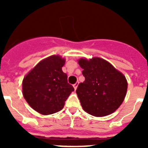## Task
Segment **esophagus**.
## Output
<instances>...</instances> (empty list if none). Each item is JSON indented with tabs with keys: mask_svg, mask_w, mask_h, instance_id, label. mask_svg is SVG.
<instances>
[{
	"mask_svg": "<svg viewBox=\"0 0 148 148\" xmlns=\"http://www.w3.org/2000/svg\"><path fill=\"white\" fill-rule=\"evenodd\" d=\"M78 82H77L76 83L73 84V87H74V89H75V90H76L77 87H78Z\"/></svg>",
	"mask_w": 148,
	"mask_h": 148,
	"instance_id": "1",
	"label": "esophagus"
}]
</instances>
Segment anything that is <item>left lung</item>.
I'll return each instance as SVG.
<instances>
[{
	"mask_svg": "<svg viewBox=\"0 0 148 148\" xmlns=\"http://www.w3.org/2000/svg\"><path fill=\"white\" fill-rule=\"evenodd\" d=\"M78 64L85 78L76 90L84 110L99 117L113 113L126 95L127 82L125 75L102 58H82Z\"/></svg>",
	"mask_w": 148,
	"mask_h": 148,
	"instance_id": "left-lung-1",
	"label": "left lung"
}]
</instances>
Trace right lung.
<instances>
[{
    "label": "right lung",
    "mask_w": 148,
    "mask_h": 148,
    "mask_svg": "<svg viewBox=\"0 0 148 148\" xmlns=\"http://www.w3.org/2000/svg\"><path fill=\"white\" fill-rule=\"evenodd\" d=\"M65 60L52 56L42 60L23 78V95L30 107L44 115L61 110L74 88L62 71Z\"/></svg>",
    "instance_id": "1"
}]
</instances>
